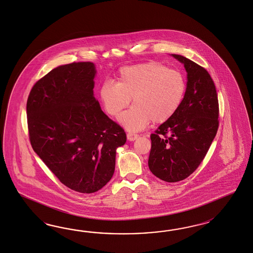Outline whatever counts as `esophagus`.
<instances>
[{
  "mask_svg": "<svg viewBox=\"0 0 253 253\" xmlns=\"http://www.w3.org/2000/svg\"><path fill=\"white\" fill-rule=\"evenodd\" d=\"M126 137H127V139L130 140V141H134L135 139H137V137H138V135L135 134V133H128L126 135Z\"/></svg>",
  "mask_w": 253,
  "mask_h": 253,
  "instance_id": "34e87169",
  "label": "esophagus"
}]
</instances>
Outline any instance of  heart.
Here are the masks:
<instances>
[{
	"label": "heart",
	"instance_id": "heart-1",
	"mask_svg": "<svg viewBox=\"0 0 253 253\" xmlns=\"http://www.w3.org/2000/svg\"><path fill=\"white\" fill-rule=\"evenodd\" d=\"M187 85L183 74L159 62H146L120 69L117 83L104 82L100 89L103 108L116 117L129 104L134 105L119 121L131 132L145 128L152 120L165 123L180 108Z\"/></svg>",
	"mask_w": 253,
	"mask_h": 253
}]
</instances>
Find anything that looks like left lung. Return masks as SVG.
Masks as SVG:
<instances>
[{"label":"left lung","mask_w":253,"mask_h":253,"mask_svg":"<svg viewBox=\"0 0 253 253\" xmlns=\"http://www.w3.org/2000/svg\"><path fill=\"white\" fill-rule=\"evenodd\" d=\"M173 57L188 73L180 108L151 135L149 168L166 182L184 180L201 165L219 126L216 88L208 71L188 58Z\"/></svg>","instance_id":"1"}]
</instances>
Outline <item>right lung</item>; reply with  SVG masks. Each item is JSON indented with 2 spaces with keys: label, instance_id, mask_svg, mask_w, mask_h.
<instances>
[{
  "label": "right lung",
  "instance_id": "obj_1",
  "mask_svg": "<svg viewBox=\"0 0 253 253\" xmlns=\"http://www.w3.org/2000/svg\"><path fill=\"white\" fill-rule=\"evenodd\" d=\"M95 65H61L38 80L29 92L27 116L31 146L61 183L93 193L111 180L116 149L125 130L94 98Z\"/></svg>",
  "mask_w": 253,
  "mask_h": 253
}]
</instances>
